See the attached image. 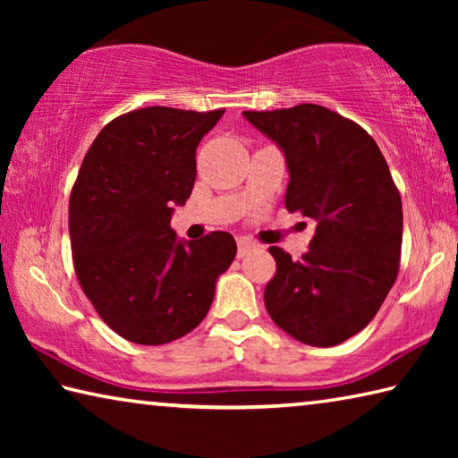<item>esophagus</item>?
Masks as SVG:
<instances>
[{"mask_svg":"<svg viewBox=\"0 0 458 458\" xmlns=\"http://www.w3.org/2000/svg\"><path fill=\"white\" fill-rule=\"evenodd\" d=\"M254 248H257V244H254L252 240H248V238H238V259H244L248 252L254 250Z\"/></svg>","mask_w":458,"mask_h":458,"instance_id":"1","label":"esophagus"}]
</instances>
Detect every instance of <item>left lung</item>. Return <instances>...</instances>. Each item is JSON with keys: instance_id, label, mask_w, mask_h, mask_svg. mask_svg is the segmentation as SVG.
Returning <instances> with one entry per match:
<instances>
[{"instance_id": "1", "label": "left lung", "mask_w": 458, "mask_h": 458, "mask_svg": "<svg viewBox=\"0 0 458 458\" xmlns=\"http://www.w3.org/2000/svg\"><path fill=\"white\" fill-rule=\"evenodd\" d=\"M242 114L284 155L286 210L315 224L301 260L270 246L267 311L301 344H344L374 319L398 276L402 199L384 155L360 125L319 105Z\"/></svg>"}]
</instances>
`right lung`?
<instances>
[{"label": "right lung", "instance_id": "1", "mask_svg": "<svg viewBox=\"0 0 458 458\" xmlns=\"http://www.w3.org/2000/svg\"><path fill=\"white\" fill-rule=\"evenodd\" d=\"M224 111L147 106L100 131L71 193L68 230L84 294L103 321L139 345L198 327L236 257L228 232L177 238L175 206L196 182V149Z\"/></svg>", "mask_w": 458, "mask_h": 458}]
</instances>
